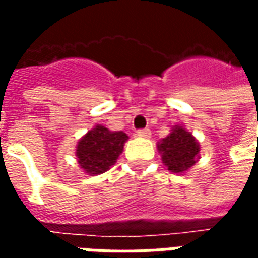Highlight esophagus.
<instances>
[{"label":"esophagus","instance_id":"esophagus-1","mask_svg":"<svg viewBox=\"0 0 258 258\" xmlns=\"http://www.w3.org/2000/svg\"><path fill=\"white\" fill-rule=\"evenodd\" d=\"M137 135L138 137H142V138H149L151 137V130L149 128H142L137 131Z\"/></svg>","mask_w":258,"mask_h":258}]
</instances>
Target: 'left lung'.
I'll return each mask as SVG.
<instances>
[{
    "label": "left lung",
    "mask_w": 258,
    "mask_h": 258,
    "mask_svg": "<svg viewBox=\"0 0 258 258\" xmlns=\"http://www.w3.org/2000/svg\"><path fill=\"white\" fill-rule=\"evenodd\" d=\"M157 148L162 152L163 162L173 173H184L192 167L200 151L192 134L182 127H175Z\"/></svg>",
    "instance_id": "8db88e82"
}]
</instances>
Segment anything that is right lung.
Masks as SVG:
<instances>
[{"mask_svg": "<svg viewBox=\"0 0 258 258\" xmlns=\"http://www.w3.org/2000/svg\"><path fill=\"white\" fill-rule=\"evenodd\" d=\"M127 140L123 131L113 133L103 125H96L77 145L79 164L88 174L105 173L116 163Z\"/></svg>", "mask_w": 258, "mask_h": 258, "instance_id": "obj_1", "label": "right lung"}]
</instances>
